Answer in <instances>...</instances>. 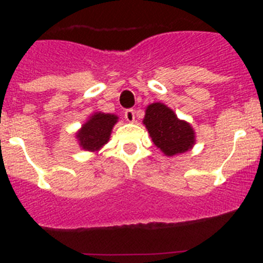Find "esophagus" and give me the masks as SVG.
<instances>
[{"label":"esophagus","instance_id":"34e87169","mask_svg":"<svg viewBox=\"0 0 263 263\" xmlns=\"http://www.w3.org/2000/svg\"><path fill=\"white\" fill-rule=\"evenodd\" d=\"M124 118H126L127 122H134L135 121V110L134 109L124 110Z\"/></svg>","mask_w":263,"mask_h":263}]
</instances>
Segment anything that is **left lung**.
I'll use <instances>...</instances> for the list:
<instances>
[{
    "mask_svg": "<svg viewBox=\"0 0 263 263\" xmlns=\"http://www.w3.org/2000/svg\"><path fill=\"white\" fill-rule=\"evenodd\" d=\"M144 124L154 144L168 156L184 153L195 144L192 127L161 103L148 105Z\"/></svg>",
    "mask_w": 263,
    "mask_h": 263,
    "instance_id": "8db88e82",
    "label": "left lung"
}]
</instances>
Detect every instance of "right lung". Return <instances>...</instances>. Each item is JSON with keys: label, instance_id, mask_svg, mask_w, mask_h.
I'll use <instances>...</instances> for the list:
<instances>
[{"label": "right lung", "instance_id": "right-lung-1", "mask_svg": "<svg viewBox=\"0 0 263 263\" xmlns=\"http://www.w3.org/2000/svg\"><path fill=\"white\" fill-rule=\"evenodd\" d=\"M117 119L118 118L115 115L95 113L78 132L80 146L90 151L99 150L109 140L110 132Z\"/></svg>", "mask_w": 263, "mask_h": 263}]
</instances>
